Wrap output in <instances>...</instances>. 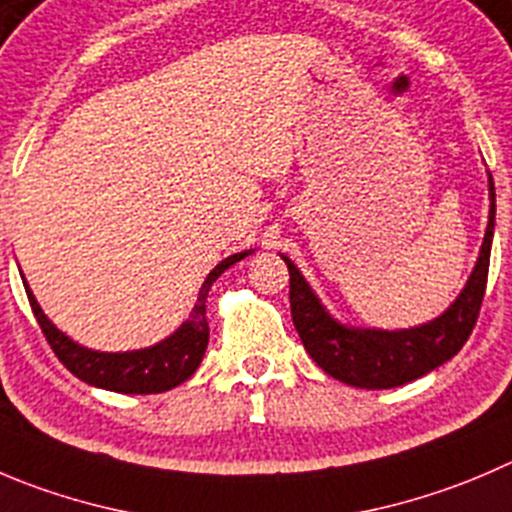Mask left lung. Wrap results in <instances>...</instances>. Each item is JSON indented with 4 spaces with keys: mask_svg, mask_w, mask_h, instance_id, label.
Masks as SVG:
<instances>
[{
    "mask_svg": "<svg viewBox=\"0 0 512 512\" xmlns=\"http://www.w3.org/2000/svg\"><path fill=\"white\" fill-rule=\"evenodd\" d=\"M490 221L485 231L480 259L470 281L455 304L440 316L417 329L405 332H377V329H349L337 324L321 309L309 284L289 259V301L294 326L309 357L329 377L362 389H389L407 384L455 357L475 329L483 306L490 269V243L495 226V186L490 178Z\"/></svg>",
    "mask_w": 512,
    "mask_h": 512,
    "instance_id": "1",
    "label": "left lung"
}]
</instances>
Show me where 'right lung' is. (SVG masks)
Listing matches in <instances>:
<instances>
[{
    "label": "right lung",
    "mask_w": 512,
    "mask_h": 512,
    "mask_svg": "<svg viewBox=\"0 0 512 512\" xmlns=\"http://www.w3.org/2000/svg\"><path fill=\"white\" fill-rule=\"evenodd\" d=\"M246 253H233L226 261L216 266L203 281L201 294H198L193 314L186 324L180 326L178 332L165 342L155 344L150 349H140V352H125V354H105V352H90V349L80 347L72 339H67L55 324H50L45 314H42L40 304L27 289L29 306L34 311V319L40 324L42 334H45L47 344L52 352L57 354L62 364L70 369L75 377L82 382L95 384V387L110 389V392H123V394H155L165 392V389L178 387L180 382H186L201 364L203 354L208 347V321H206V296L211 289L213 281L241 261ZM27 286V284H24Z\"/></svg>",
    "instance_id": "right-lung-1"
}]
</instances>
